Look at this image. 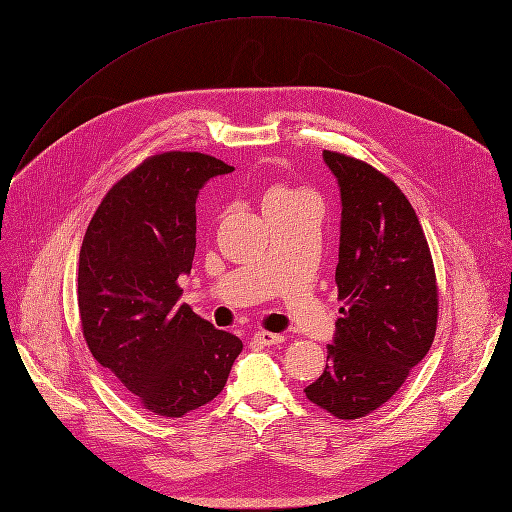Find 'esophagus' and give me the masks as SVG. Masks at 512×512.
Returning <instances> with one entry per match:
<instances>
[{
  "instance_id": "1",
  "label": "esophagus",
  "mask_w": 512,
  "mask_h": 512,
  "mask_svg": "<svg viewBox=\"0 0 512 512\" xmlns=\"http://www.w3.org/2000/svg\"><path fill=\"white\" fill-rule=\"evenodd\" d=\"M253 340H255L257 344H263V346H272V344H282V342H284V336L263 330V332H257V334L253 336Z\"/></svg>"
}]
</instances>
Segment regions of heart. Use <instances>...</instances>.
Listing matches in <instances>:
<instances>
[{"instance_id": "obj_1", "label": "heart", "mask_w": 512, "mask_h": 512, "mask_svg": "<svg viewBox=\"0 0 512 512\" xmlns=\"http://www.w3.org/2000/svg\"><path fill=\"white\" fill-rule=\"evenodd\" d=\"M303 197H309L307 193L303 191H297V188H290V186H274L267 191L265 195V201L263 205H270V203H284V201H297V199H303Z\"/></svg>"}]
</instances>
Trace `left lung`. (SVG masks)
Instances as JSON below:
<instances>
[{
    "mask_svg": "<svg viewBox=\"0 0 512 512\" xmlns=\"http://www.w3.org/2000/svg\"><path fill=\"white\" fill-rule=\"evenodd\" d=\"M342 199L336 286L340 317L324 373L307 398L338 419L388 402L432 348L438 282L425 232L405 193L367 161L324 151Z\"/></svg>",
    "mask_w": 512,
    "mask_h": 512,
    "instance_id": "8db88e82",
    "label": "left lung"
}]
</instances>
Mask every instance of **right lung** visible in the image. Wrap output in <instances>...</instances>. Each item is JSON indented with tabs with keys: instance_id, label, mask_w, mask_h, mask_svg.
<instances>
[{
	"instance_id": "add662e5",
	"label": "right lung",
	"mask_w": 512,
	"mask_h": 512,
	"mask_svg": "<svg viewBox=\"0 0 512 512\" xmlns=\"http://www.w3.org/2000/svg\"><path fill=\"white\" fill-rule=\"evenodd\" d=\"M234 168L199 151L155 153L122 176L89 222L78 257V315L91 355L159 417H182L218 396L238 336L186 303L199 188Z\"/></svg>"
}]
</instances>
